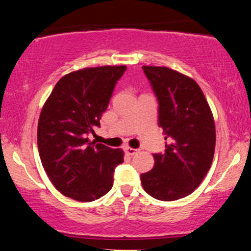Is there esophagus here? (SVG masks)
<instances>
[{"mask_svg": "<svg viewBox=\"0 0 251 251\" xmlns=\"http://www.w3.org/2000/svg\"><path fill=\"white\" fill-rule=\"evenodd\" d=\"M124 150H125V152L127 153L128 156H133V155H135L136 151H138V150L134 149V148H131V147H125V148H124Z\"/></svg>", "mask_w": 251, "mask_h": 251, "instance_id": "34e87169", "label": "esophagus"}]
</instances>
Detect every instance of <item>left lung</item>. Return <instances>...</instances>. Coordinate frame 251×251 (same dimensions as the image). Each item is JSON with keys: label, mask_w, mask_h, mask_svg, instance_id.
Masks as SVG:
<instances>
[{"label": "left lung", "mask_w": 251, "mask_h": 251, "mask_svg": "<svg viewBox=\"0 0 251 251\" xmlns=\"http://www.w3.org/2000/svg\"><path fill=\"white\" fill-rule=\"evenodd\" d=\"M158 100V125L165 134L164 153L141 175L143 189L160 201L192 194L211 166L216 127L202 89L189 76L165 66H142Z\"/></svg>", "instance_id": "left-lung-1"}]
</instances>
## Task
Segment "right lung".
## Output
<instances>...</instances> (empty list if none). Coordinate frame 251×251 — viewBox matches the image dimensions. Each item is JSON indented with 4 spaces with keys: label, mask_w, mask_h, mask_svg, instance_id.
<instances>
[{
    "label": "right lung",
    "mask_w": 251,
    "mask_h": 251,
    "mask_svg": "<svg viewBox=\"0 0 251 251\" xmlns=\"http://www.w3.org/2000/svg\"><path fill=\"white\" fill-rule=\"evenodd\" d=\"M126 66H99L58 80L40 113L38 148L43 169L66 198L95 201L112 188L113 172L124 162L122 149L91 142L113 88Z\"/></svg>",
    "instance_id": "add662e5"
}]
</instances>
